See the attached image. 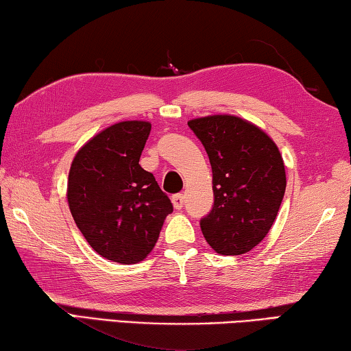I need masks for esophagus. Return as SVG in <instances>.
<instances>
[{"label": "esophagus", "mask_w": 351, "mask_h": 351, "mask_svg": "<svg viewBox=\"0 0 351 351\" xmlns=\"http://www.w3.org/2000/svg\"><path fill=\"white\" fill-rule=\"evenodd\" d=\"M183 204H185V196L183 194H174L172 196V205H174L176 210H182Z\"/></svg>", "instance_id": "esophagus-1"}]
</instances>
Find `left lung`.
I'll return each mask as SVG.
<instances>
[{
  "instance_id": "obj_1",
  "label": "left lung",
  "mask_w": 351,
  "mask_h": 351,
  "mask_svg": "<svg viewBox=\"0 0 351 351\" xmlns=\"http://www.w3.org/2000/svg\"><path fill=\"white\" fill-rule=\"evenodd\" d=\"M208 154L215 205L200 228L221 255H243L271 230L286 189L285 163L266 132L233 114L188 121Z\"/></svg>"
}]
</instances>
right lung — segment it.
I'll use <instances>...</instances> for the list:
<instances>
[{
    "instance_id": "add662e5",
    "label": "right lung",
    "mask_w": 351,
    "mask_h": 351,
    "mask_svg": "<svg viewBox=\"0 0 351 351\" xmlns=\"http://www.w3.org/2000/svg\"><path fill=\"white\" fill-rule=\"evenodd\" d=\"M149 134L147 121L113 124L79 149L68 174L74 222L93 250L114 263L145 260L172 213L169 197L138 163Z\"/></svg>"
}]
</instances>
